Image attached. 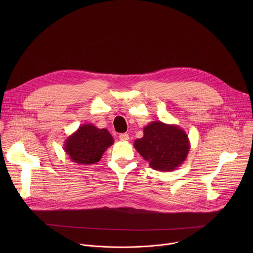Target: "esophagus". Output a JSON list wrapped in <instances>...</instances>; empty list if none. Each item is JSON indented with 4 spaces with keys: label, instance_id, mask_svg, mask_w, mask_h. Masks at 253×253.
I'll return each instance as SVG.
<instances>
[{
    "label": "esophagus",
    "instance_id": "esophagus-1",
    "mask_svg": "<svg viewBox=\"0 0 253 253\" xmlns=\"http://www.w3.org/2000/svg\"><path fill=\"white\" fill-rule=\"evenodd\" d=\"M119 139L121 141H128L129 140V135L127 133H122L119 135Z\"/></svg>",
    "mask_w": 253,
    "mask_h": 253
}]
</instances>
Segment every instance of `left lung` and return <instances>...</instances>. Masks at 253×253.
Returning <instances> with one entry per match:
<instances>
[{"instance_id": "1", "label": "left lung", "mask_w": 253, "mask_h": 253, "mask_svg": "<svg viewBox=\"0 0 253 253\" xmlns=\"http://www.w3.org/2000/svg\"><path fill=\"white\" fill-rule=\"evenodd\" d=\"M144 135L134 141L138 153L158 171H172L181 165L190 150L186 132L174 124L152 121L143 129Z\"/></svg>"}]
</instances>
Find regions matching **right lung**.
<instances>
[{
	"instance_id": "obj_1",
	"label": "right lung",
	"mask_w": 253,
	"mask_h": 253,
	"mask_svg": "<svg viewBox=\"0 0 253 253\" xmlns=\"http://www.w3.org/2000/svg\"><path fill=\"white\" fill-rule=\"evenodd\" d=\"M113 143L114 139L107 129L83 124L65 140L64 150L72 162L90 165L100 161L103 153Z\"/></svg>"
}]
</instances>
